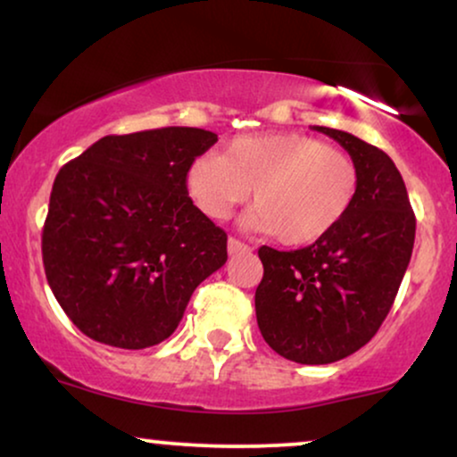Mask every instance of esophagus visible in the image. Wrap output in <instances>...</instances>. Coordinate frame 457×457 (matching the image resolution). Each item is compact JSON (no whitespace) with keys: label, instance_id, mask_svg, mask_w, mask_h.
Returning <instances> with one entry per match:
<instances>
[{"label":"esophagus","instance_id":"1","mask_svg":"<svg viewBox=\"0 0 457 457\" xmlns=\"http://www.w3.org/2000/svg\"><path fill=\"white\" fill-rule=\"evenodd\" d=\"M227 247H228L230 256H235V253H243V252H250V250H252L250 245H245V243H243V241L235 239V237H230L228 243H227Z\"/></svg>","mask_w":457,"mask_h":457}]
</instances>
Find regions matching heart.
Listing matches in <instances>:
<instances>
[{"mask_svg": "<svg viewBox=\"0 0 457 457\" xmlns=\"http://www.w3.org/2000/svg\"><path fill=\"white\" fill-rule=\"evenodd\" d=\"M250 230L286 245H311L345 220L359 193V170L346 153L298 132L252 134L227 153L207 151L187 171V191L212 220L250 199Z\"/></svg>", "mask_w": 457, "mask_h": 457, "instance_id": "b5f03b06", "label": "heart"}]
</instances>
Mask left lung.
Listing matches in <instances>:
<instances>
[{"label":"left lung","mask_w":457,"mask_h":457,"mask_svg":"<svg viewBox=\"0 0 457 457\" xmlns=\"http://www.w3.org/2000/svg\"><path fill=\"white\" fill-rule=\"evenodd\" d=\"M334 138L359 170V193L345 220L312 245H262L256 289L260 334L302 365L334 363L376 336L396 298L416 239L405 182L386 153L357 136L312 126Z\"/></svg>","instance_id":"1"}]
</instances>
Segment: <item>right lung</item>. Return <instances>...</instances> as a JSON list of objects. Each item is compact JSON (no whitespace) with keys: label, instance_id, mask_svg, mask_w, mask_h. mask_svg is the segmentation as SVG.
I'll list each match as a JSON object with an SVG mask.
<instances>
[{"label":"right lung","instance_id":"right-lung-1","mask_svg":"<svg viewBox=\"0 0 457 457\" xmlns=\"http://www.w3.org/2000/svg\"><path fill=\"white\" fill-rule=\"evenodd\" d=\"M199 128L104 136L58 171L41 235L47 283L77 329L103 345L155 346L195 287L227 262V233L187 191Z\"/></svg>","mask_w":457,"mask_h":457}]
</instances>
